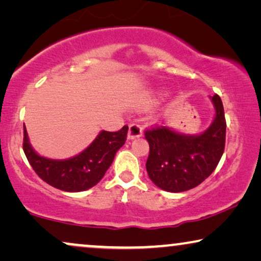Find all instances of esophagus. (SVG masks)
<instances>
[{
  "label": "esophagus",
  "mask_w": 261,
  "mask_h": 261,
  "mask_svg": "<svg viewBox=\"0 0 261 261\" xmlns=\"http://www.w3.org/2000/svg\"><path fill=\"white\" fill-rule=\"evenodd\" d=\"M142 132H144V129H142L140 124L130 123L129 129H128V139H135V138L141 137Z\"/></svg>",
  "instance_id": "34e87169"
}]
</instances>
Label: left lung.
Masks as SVG:
<instances>
[{"label": "left lung", "instance_id": "left-lung-1", "mask_svg": "<svg viewBox=\"0 0 261 261\" xmlns=\"http://www.w3.org/2000/svg\"><path fill=\"white\" fill-rule=\"evenodd\" d=\"M213 123L198 135L177 133L165 126L145 130L149 144L146 162L148 177L156 187L181 192L197 187L216 169L226 144V119L219 95H214Z\"/></svg>", "mask_w": 261, "mask_h": 261}]
</instances>
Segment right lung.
Segmentation results:
<instances>
[{
    "mask_svg": "<svg viewBox=\"0 0 261 261\" xmlns=\"http://www.w3.org/2000/svg\"><path fill=\"white\" fill-rule=\"evenodd\" d=\"M128 126L117 132L102 130L80 154L65 160L48 159L32 148L26 127H23V152L35 173L42 180L67 192L88 190L102 179L112 165L116 152L127 139Z\"/></svg>",
    "mask_w": 261,
    "mask_h": 261,
    "instance_id": "1",
    "label": "right lung"
}]
</instances>
